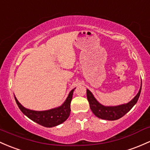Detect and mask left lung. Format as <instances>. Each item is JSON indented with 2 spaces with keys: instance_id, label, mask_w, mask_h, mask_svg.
Segmentation results:
<instances>
[{
  "instance_id": "left-lung-1",
  "label": "left lung",
  "mask_w": 150,
  "mask_h": 150,
  "mask_svg": "<svg viewBox=\"0 0 150 150\" xmlns=\"http://www.w3.org/2000/svg\"><path fill=\"white\" fill-rule=\"evenodd\" d=\"M141 89L142 85L140 86L139 92L131 101H129L127 104H120L118 106L102 105L96 100L92 93L88 89H86V96H87V99L89 103L91 110L96 117L102 120L114 121L120 119L131 110L132 108L137 102L140 93H141Z\"/></svg>"
}]
</instances>
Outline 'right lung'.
I'll list each match as a JSON object with an SVG mask.
<instances>
[{
	"label": "right lung",
	"instance_id": "right-lung-1",
	"mask_svg": "<svg viewBox=\"0 0 150 150\" xmlns=\"http://www.w3.org/2000/svg\"><path fill=\"white\" fill-rule=\"evenodd\" d=\"M75 88L69 92L67 99L60 107L45 111H34L26 109L21 104L16 96L14 97L18 107L30 120L45 127H53L62 124L70 115L71 101Z\"/></svg>",
	"mask_w": 150,
	"mask_h": 150
}]
</instances>
